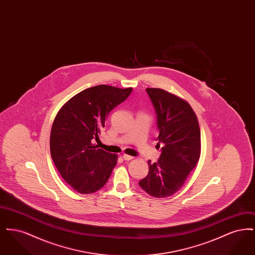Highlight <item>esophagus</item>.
Wrapping results in <instances>:
<instances>
[{
  "instance_id": "esophagus-1",
  "label": "esophagus",
  "mask_w": 255,
  "mask_h": 255,
  "mask_svg": "<svg viewBox=\"0 0 255 255\" xmlns=\"http://www.w3.org/2000/svg\"><path fill=\"white\" fill-rule=\"evenodd\" d=\"M122 158H124L125 160H131V159H133V157L130 156V155H126V154H124V155L122 156Z\"/></svg>"
}]
</instances>
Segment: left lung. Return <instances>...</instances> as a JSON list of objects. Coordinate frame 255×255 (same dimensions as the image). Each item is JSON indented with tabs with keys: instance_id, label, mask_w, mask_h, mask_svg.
I'll list each match as a JSON object with an SVG mask.
<instances>
[{
	"instance_id": "obj_1",
	"label": "left lung",
	"mask_w": 255,
	"mask_h": 255,
	"mask_svg": "<svg viewBox=\"0 0 255 255\" xmlns=\"http://www.w3.org/2000/svg\"><path fill=\"white\" fill-rule=\"evenodd\" d=\"M157 116L158 161L148 160L149 172L139 186L156 198L176 193L194 169L201 154V132L191 106L182 98L158 88H147Z\"/></svg>"
}]
</instances>
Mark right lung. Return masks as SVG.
<instances>
[{
	"mask_svg": "<svg viewBox=\"0 0 255 255\" xmlns=\"http://www.w3.org/2000/svg\"><path fill=\"white\" fill-rule=\"evenodd\" d=\"M98 85L72 97L57 113L50 131V155L62 178L81 194L99 190L109 180L118 156L93 141L105 127L110 112L132 93Z\"/></svg>",
	"mask_w": 255,
	"mask_h": 255,
	"instance_id": "obj_1",
	"label": "right lung"
}]
</instances>
